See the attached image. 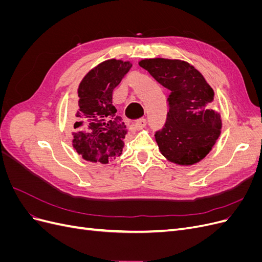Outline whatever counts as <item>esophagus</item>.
I'll list each match as a JSON object with an SVG mask.
<instances>
[{
	"instance_id": "obj_1",
	"label": "esophagus",
	"mask_w": 262,
	"mask_h": 262,
	"mask_svg": "<svg viewBox=\"0 0 262 262\" xmlns=\"http://www.w3.org/2000/svg\"><path fill=\"white\" fill-rule=\"evenodd\" d=\"M145 125H146L145 119H141V120H139V121L134 123V126H136L137 130H142L143 128H145Z\"/></svg>"
}]
</instances>
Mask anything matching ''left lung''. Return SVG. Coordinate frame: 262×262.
<instances>
[{"mask_svg": "<svg viewBox=\"0 0 262 262\" xmlns=\"http://www.w3.org/2000/svg\"><path fill=\"white\" fill-rule=\"evenodd\" d=\"M139 66L169 91L166 123L155 133L161 153L177 165L200 162L215 144L222 128L212 87L186 61L154 58L141 60Z\"/></svg>", "mask_w": 262, "mask_h": 262, "instance_id": "left-lung-1", "label": "left lung"}]
</instances>
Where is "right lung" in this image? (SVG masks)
Returning <instances> with one entry per match:
<instances>
[{
    "label": "right lung",
    "instance_id": "add662e5",
    "mask_svg": "<svg viewBox=\"0 0 262 262\" xmlns=\"http://www.w3.org/2000/svg\"><path fill=\"white\" fill-rule=\"evenodd\" d=\"M132 63L110 59L92 69L78 85V112L73 147L85 161L107 164L122 154L128 133L113 105V92Z\"/></svg>",
    "mask_w": 262,
    "mask_h": 262
}]
</instances>
